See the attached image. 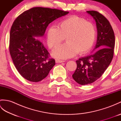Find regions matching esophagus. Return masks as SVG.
<instances>
[{"mask_svg":"<svg viewBox=\"0 0 121 121\" xmlns=\"http://www.w3.org/2000/svg\"><path fill=\"white\" fill-rule=\"evenodd\" d=\"M65 61L63 60H59V59H56V63H62V62H64Z\"/></svg>","mask_w":121,"mask_h":121,"instance_id":"obj_1","label":"esophagus"}]
</instances>
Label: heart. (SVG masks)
<instances>
[{"instance_id":"1","label":"heart","mask_w":121,"mask_h":121,"mask_svg":"<svg viewBox=\"0 0 121 121\" xmlns=\"http://www.w3.org/2000/svg\"><path fill=\"white\" fill-rule=\"evenodd\" d=\"M96 36L95 25L83 18L72 16L59 23L57 27L50 26L46 33L49 47H56L65 37L66 43L52 51L56 58L66 59L73 57L78 52L84 54L91 50Z\"/></svg>"}]
</instances>
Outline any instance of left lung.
Segmentation results:
<instances>
[{
	"label": "left lung",
	"mask_w": 121,
	"mask_h": 121,
	"mask_svg": "<svg viewBox=\"0 0 121 121\" xmlns=\"http://www.w3.org/2000/svg\"><path fill=\"white\" fill-rule=\"evenodd\" d=\"M95 20L97 29L96 51L76 61L77 68L73 79L82 85L93 83L100 78L111 63L113 56L115 36L112 27L103 15L96 11H87Z\"/></svg>",
	"instance_id": "1"
}]
</instances>
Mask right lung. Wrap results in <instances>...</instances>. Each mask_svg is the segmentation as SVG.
<instances>
[{
	"label": "right lung",
	"mask_w": 121,
	"mask_h": 121,
	"mask_svg": "<svg viewBox=\"0 0 121 121\" xmlns=\"http://www.w3.org/2000/svg\"><path fill=\"white\" fill-rule=\"evenodd\" d=\"M69 12L34 7L20 14L13 23L9 50L15 67L27 80L38 82L47 77L55 65L41 42L48 25Z\"/></svg>",
	"instance_id": "obj_1"
}]
</instances>
